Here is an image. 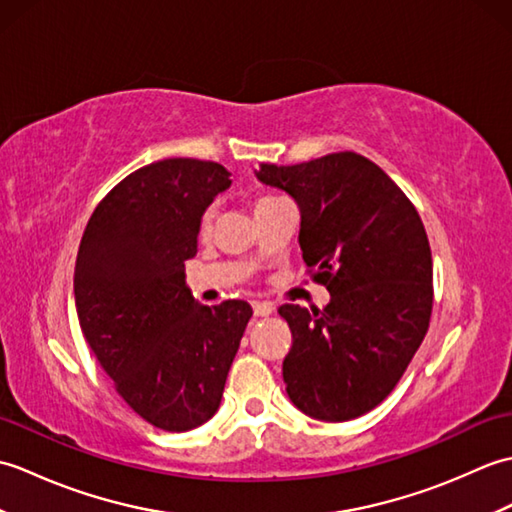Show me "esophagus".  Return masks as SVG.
Instances as JSON below:
<instances>
[{
	"label": "esophagus",
	"instance_id": "esophagus-1",
	"mask_svg": "<svg viewBox=\"0 0 512 512\" xmlns=\"http://www.w3.org/2000/svg\"><path fill=\"white\" fill-rule=\"evenodd\" d=\"M273 303H268V301H253V312H255V317H268V314H273Z\"/></svg>",
	"mask_w": 512,
	"mask_h": 512
}]
</instances>
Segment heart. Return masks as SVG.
<instances>
[{
  "instance_id": "b5f03b06",
  "label": "heart",
  "mask_w": 512,
  "mask_h": 512,
  "mask_svg": "<svg viewBox=\"0 0 512 512\" xmlns=\"http://www.w3.org/2000/svg\"><path fill=\"white\" fill-rule=\"evenodd\" d=\"M275 200H279L277 195L264 193V195H259L257 202H255V206H259V204H268V202H275ZM215 220H217V204L206 206V209H204V211H202V215H200V235H202V237L211 235L213 226H215Z\"/></svg>"
}]
</instances>
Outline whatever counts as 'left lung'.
Wrapping results in <instances>:
<instances>
[{
    "label": "left lung",
    "mask_w": 512,
    "mask_h": 512,
    "mask_svg": "<svg viewBox=\"0 0 512 512\" xmlns=\"http://www.w3.org/2000/svg\"><path fill=\"white\" fill-rule=\"evenodd\" d=\"M257 178L295 198L299 244L323 310L286 303L290 400L325 422L363 416L405 374L429 330L433 262L427 231L387 173L354 151L301 165H262Z\"/></svg>",
    "instance_id": "1"
}]
</instances>
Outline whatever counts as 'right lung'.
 <instances>
[{
  "label": "right lung",
  "mask_w": 512,
  "mask_h": 512,
  "mask_svg": "<svg viewBox=\"0 0 512 512\" xmlns=\"http://www.w3.org/2000/svg\"><path fill=\"white\" fill-rule=\"evenodd\" d=\"M222 165L167 158L129 173L96 206L74 266L85 341L140 418L165 431L200 427L220 407L253 308L202 306L184 284L200 215L228 189Z\"/></svg>",
  "instance_id": "obj_1"
}]
</instances>
